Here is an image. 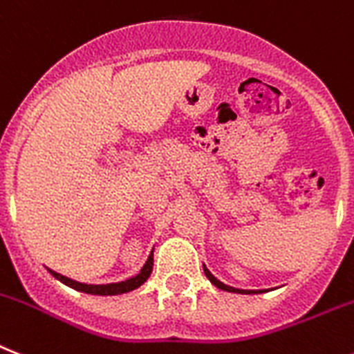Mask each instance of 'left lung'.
<instances>
[{"label": "left lung", "mask_w": 354, "mask_h": 354, "mask_svg": "<svg viewBox=\"0 0 354 354\" xmlns=\"http://www.w3.org/2000/svg\"><path fill=\"white\" fill-rule=\"evenodd\" d=\"M203 272H205V275L209 277V281L214 284V286H218L219 290H225V292H232V293H261V290H259V292H255V290H237V288L228 286V284H223L221 281H218V279L214 277L212 273H210L209 270H207V266H205V264H203Z\"/></svg>", "instance_id": "left-lung-1"}]
</instances>
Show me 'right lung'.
Listing matches in <instances>:
<instances>
[{
  "label": "right lung",
  "instance_id": "1",
  "mask_svg": "<svg viewBox=\"0 0 354 354\" xmlns=\"http://www.w3.org/2000/svg\"><path fill=\"white\" fill-rule=\"evenodd\" d=\"M151 272H153V254L147 257V261H145V264H144V268L136 273L135 277L127 279V281H122V283H111V284L77 283V281H73V279H68V277H64V275H61V273L50 270V273H52L53 277L59 279V281L66 284V286L73 288V290H77V292L91 293V295H120V293L133 292V290H136L138 286H142V284H144L145 281L149 279Z\"/></svg>",
  "mask_w": 354,
  "mask_h": 354
}]
</instances>
